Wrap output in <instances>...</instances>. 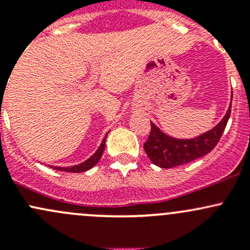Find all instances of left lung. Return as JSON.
<instances>
[{
	"label": "left lung",
	"instance_id": "obj_1",
	"mask_svg": "<svg viewBox=\"0 0 250 250\" xmlns=\"http://www.w3.org/2000/svg\"><path fill=\"white\" fill-rule=\"evenodd\" d=\"M232 100V98H231ZM231 115V105L223 120L208 132L191 139H178L163 133L155 123L151 122L148 139L144 148L153 165L161 168H173L192 162L210 152L220 140Z\"/></svg>",
	"mask_w": 250,
	"mask_h": 250
}]
</instances>
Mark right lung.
<instances>
[{
	"label": "right lung",
	"mask_w": 250,
	"mask_h": 250,
	"mask_svg": "<svg viewBox=\"0 0 250 250\" xmlns=\"http://www.w3.org/2000/svg\"><path fill=\"white\" fill-rule=\"evenodd\" d=\"M107 134H109V132H107ZM107 134L105 135L104 140L102 141V144H100V146L98 147V150L95 151V152L93 153L88 160H85L84 162L80 163V165H76V166H71V167H54V169L62 170V172L82 173V172H85V170L90 169V168H93L98 162H99L100 158H102L103 152H104V148H105V140H106Z\"/></svg>",
	"instance_id": "obj_1"
}]
</instances>
